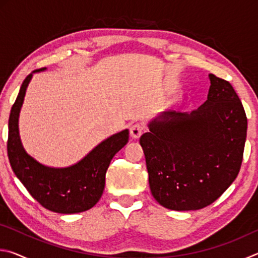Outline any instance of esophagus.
<instances>
[{"label": "esophagus", "instance_id": "esophagus-1", "mask_svg": "<svg viewBox=\"0 0 258 258\" xmlns=\"http://www.w3.org/2000/svg\"><path fill=\"white\" fill-rule=\"evenodd\" d=\"M143 131H145V125H143L142 123H134L130 128L131 137L134 139H138V138H140V135L143 133Z\"/></svg>", "mask_w": 258, "mask_h": 258}]
</instances>
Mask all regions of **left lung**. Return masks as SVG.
<instances>
[{"label": "left lung", "instance_id": "8db88e82", "mask_svg": "<svg viewBox=\"0 0 258 258\" xmlns=\"http://www.w3.org/2000/svg\"><path fill=\"white\" fill-rule=\"evenodd\" d=\"M207 100L191 113L166 112L140 138L149 185L161 206L196 211L221 197L240 171L247 117L228 81L209 74Z\"/></svg>", "mask_w": 258, "mask_h": 258}]
</instances>
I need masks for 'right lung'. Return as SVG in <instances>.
<instances>
[{
  "label": "right lung",
  "mask_w": 258,
  "mask_h": 258,
  "mask_svg": "<svg viewBox=\"0 0 258 258\" xmlns=\"http://www.w3.org/2000/svg\"><path fill=\"white\" fill-rule=\"evenodd\" d=\"M36 69L34 72H40ZM32 74L25 78L9 117L8 157L16 176L43 207L60 214H75L92 208L101 198L106 172L112 157L128 141L121 131L94 148L80 163L67 168L43 166L26 154L18 132V117Z\"/></svg>",
  "instance_id": "right-lung-1"
}]
</instances>
